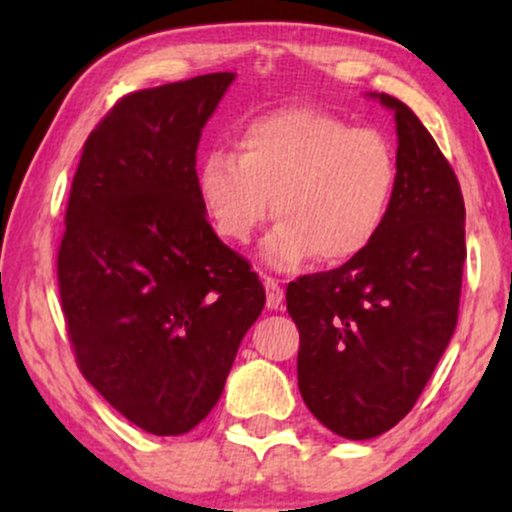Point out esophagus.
<instances>
[{"instance_id": "obj_1", "label": "esophagus", "mask_w": 512, "mask_h": 512, "mask_svg": "<svg viewBox=\"0 0 512 512\" xmlns=\"http://www.w3.org/2000/svg\"><path fill=\"white\" fill-rule=\"evenodd\" d=\"M264 291H267V308L279 310L281 303H284V289L279 286V281L272 279V276H264Z\"/></svg>"}]
</instances>
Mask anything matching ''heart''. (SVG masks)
I'll return each mask as SVG.
<instances>
[{
	"label": "heart",
	"instance_id": "1",
	"mask_svg": "<svg viewBox=\"0 0 512 512\" xmlns=\"http://www.w3.org/2000/svg\"><path fill=\"white\" fill-rule=\"evenodd\" d=\"M399 192L397 151L383 132L320 108H284L240 125L236 156L211 149L197 197L228 243H250L274 214L264 255L276 267L317 257L342 267L373 248Z\"/></svg>",
	"mask_w": 512,
	"mask_h": 512
}]
</instances>
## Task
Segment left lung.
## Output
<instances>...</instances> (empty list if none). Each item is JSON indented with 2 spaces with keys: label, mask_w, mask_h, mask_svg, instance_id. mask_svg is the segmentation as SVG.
Here are the masks:
<instances>
[{
  "label": "left lung",
  "mask_w": 512,
  "mask_h": 512,
  "mask_svg": "<svg viewBox=\"0 0 512 512\" xmlns=\"http://www.w3.org/2000/svg\"><path fill=\"white\" fill-rule=\"evenodd\" d=\"M395 110L399 192L385 231L361 257L298 276L286 308L301 332L298 390L320 424L368 440L409 414L457 325L464 199L436 139L409 105Z\"/></svg>",
  "instance_id": "obj_1"
}]
</instances>
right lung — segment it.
I'll return each mask as SVG.
<instances>
[{"label":"right lung","instance_id":"1","mask_svg":"<svg viewBox=\"0 0 512 512\" xmlns=\"http://www.w3.org/2000/svg\"><path fill=\"white\" fill-rule=\"evenodd\" d=\"M233 76L120 98L88 134L64 214L57 281L76 366L154 436L214 409L264 308L262 281L197 197L199 137Z\"/></svg>","mask_w":512,"mask_h":512}]
</instances>
